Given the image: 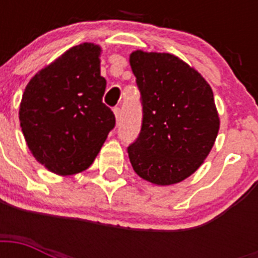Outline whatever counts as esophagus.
I'll return each instance as SVG.
<instances>
[{"label": "esophagus", "mask_w": 258, "mask_h": 258, "mask_svg": "<svg viewBox=\"0 0 258 258\" xmlns=\"http://www.w3.org/2000/svg\"><path fill=\"white\" fill-rule=\"evenodd\" d=\"M113 113H115L116 121L120 120V108H119V107H115V108H113Z\"/></svg>", "instance_id": "obj_1"}]
</instances>
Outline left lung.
<instances>
[{
  "instance_id": "1",
  "label": "left lung",
  "mask_w": 258,
  "mask_h": 258,
  "mask_svg": "<svg viewBox=\"0 0 258 258\" xmlns=\"http://www.w3.org/2000/svg\"><path fill=\"white\" fill-rule=\"evenodd\" d=\"M130 66L143 105L141 134L128 147L134 171L158 186L182 182L204 163L218 135L212 87L174 54L135 50Z\"/></svg>"
}]
</instances>
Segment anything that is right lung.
<instances>
[{
  "mask_svg": "<svg viewBox=\"0 0 258 258\" xmlns=\"http://www.w3.org/2000/svg\"><path fill=\"white\" fill-rule=\"evenodd\" d=\"M101 48L72 46L30 79L22 93L20 124L30 153L57 175H74L92 165L115 127L103 103Z\"/></svg>",
  "mask_w": 258,
  "mask_h": 258,
  "instance_id": "right-lung-1",
  "label": "right lung"
}]
</instances>
